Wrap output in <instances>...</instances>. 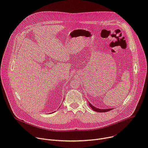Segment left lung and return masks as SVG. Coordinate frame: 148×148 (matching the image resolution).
Listing matches in <instances>:
<instances>
[{
  "mask_svg": "<svg viewBox=\"0 0 148 148\" xmlns=\"http://www.w3.org/2000/svg\"><path fill=\"white\" fill-rule=\"evenodd\" d=\"M89 106L90 107L93 109V110L97 111V112H107V111H109L110 110H111L112 108H110V109H100V108H97L95 107H94L93 105H92L90 103H89Z\"/></svg>",
  "mask_w": 148,
  "mask_h": 148,
  "instance_id": "obj_1",
  "label": "left lung"
}]
</instances>
